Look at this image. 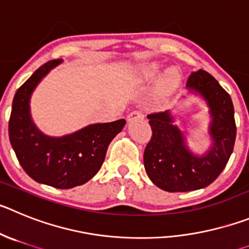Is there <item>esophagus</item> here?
Listing matches in <instances>:
<instances>
[{"mask_svg": "<svg viewBox=\"0 0 249 249\" xmlns=\"http://www.w3.org/2000/svg\"><path fill=\"white\" fill-rule=\"evenodd\" d=\"M142 118H144V114L139 110L131 111V113L127 115V120H129V122H133V120H136V119H142Z\"/></svg>", "mask_w": 249, "mask_h": 249, "instance_id": "obj_1", "label": "esophagus"}]
</instances>
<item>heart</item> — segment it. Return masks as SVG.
<instances>
[{"instance_id": "obj_1", "label": "heart", "mask_w": 249, "mask_h": 249, "mask_svg": "<svg viewBox=\"0 0 249 249\" xmlns=\"http://www.w3.org/2000/svg\"><path fill=\"white\" fill-rule=\"evenodd\" d=\"M161 67L156 63L145 64L141 67L138 71V77L141 80H151L160 73ZM178 77L175 71H169L166 74L163 75L162 79L159 83V93L161 95H167L172 89L175 88L176 83H178Z\"/></svg>"}]
</instances>
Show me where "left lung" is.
Masks as SVG:
<instances>
[{
    "label": "left lung",
    "instance_id": "1",
    "mask_svg": "<svg viewBox=\"0 0 249 249\" xmlns=\"http://www.w3.org/2000/svg\"><path fill=\"white\" fill-rule=\"evenodd\" d=\"M186 87L198 94L210 108L208 134L212 145L203 155L186 146L183 133L174 124L169 110L147 115L152 135L144 151L150 180L167 192H186L211 185L227 165L236 140L234 109L230 94L207 71H194Z\"/></svg>",
    "mask_w": 249,
    "mask_h": 249
}]
</instances>
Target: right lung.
Instances as JSON below:
<instances>
[{
    "mask_svg": "<svg viewBox=\"0 0 249 249\" xmlns=\"http://www.w3.org/2000/svg\"><path fill=\"white\" fill-rule=\"evenodd\" d=\"M62 59L49 60L16 91L8 135L21 166L39 183L71 189L88 182L104 162L110 141L123 130L125 120L91 124L69 135L53 138L43 134L31 116L33 90Z\"/></svg>",
    "mask_w": 249,
    "mask_h": 249,
    "instance_id": "obj_1",
    "label": "right lung"
}]
</instances>
